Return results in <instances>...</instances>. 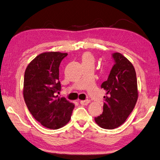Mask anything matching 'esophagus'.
Masks as SVG:
<instances>
[{
	"mask_svg": "<svg viewBox=\"0 0 160 160\" xmlns=\"http://www.w3.org/2000/svg\"><path fill=\"white\" fill-rule=\"evenodd\" d=\"M89 102H90L89 100L86 99V100H84V101H80V104H82V106H87Z\"/></svg>",
	"mask_w": 160,
	"mask_h": 160,
	"instance_id": "1",
	"label": "esophagus"
}]
</instances>
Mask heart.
I'll use <instances>...</instances> for the list:
<instances>
[{
    "instance_id": "b5f03b06",
    "label": "heart",
    "mask_w": 160,
    "mask_h": 160,
    "mask_svg": "<svg viewBox=\"0 0 160 160\" xmlns=\"http://www.w3.org/2000/svg\"><path fill=\"white\" fill-rule=\"evenodd\" d=\"M82 63H86V62L94 63V57H93V55L91 53H89V52H85V53H84L82 55Z\"/></svg>"
}]
</instances>
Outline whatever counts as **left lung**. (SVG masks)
I'll return each instance as SVG.
<instances>
[{
	"label": "left lung",
	"mask_w": 160,
	"mask_h": 160,
	"mask_svg": "<svg viewBox=\"0 0 160 160\" xmlns=\"http://www.w3.org/2000/svg\"><path fill=\"white\" fill-rule=\"evenodd\" d=\"M114 65L108 80L101 84L106 90L103 112L95 118L101 128L113 129L122 125L134 108L138 99L137 79L134 67L122 54H112Z\"/></svg>",
	"instance_id": "1"
}]
</instances>
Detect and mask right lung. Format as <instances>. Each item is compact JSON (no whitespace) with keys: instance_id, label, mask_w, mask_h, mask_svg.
I'll list each match as a JSON object with an SVG mask.
<instances>
[{"instance_id":"1","label":"right lung","mask_w":160,"mask_h":160,"mask_svg":"<svg viewBox=\"0 0 160 160\" xmlns=\"http://www.w3.org/2000/svg\"><path fill=\"white\" fill-rule=\"evenodd\" d=\"M67 53L45 52L28 65L24 73V98L31 115L42 126L57 129L70 120L74 104L58 98L62 89L59 65Z\"/></svg>"}]
</instances>
